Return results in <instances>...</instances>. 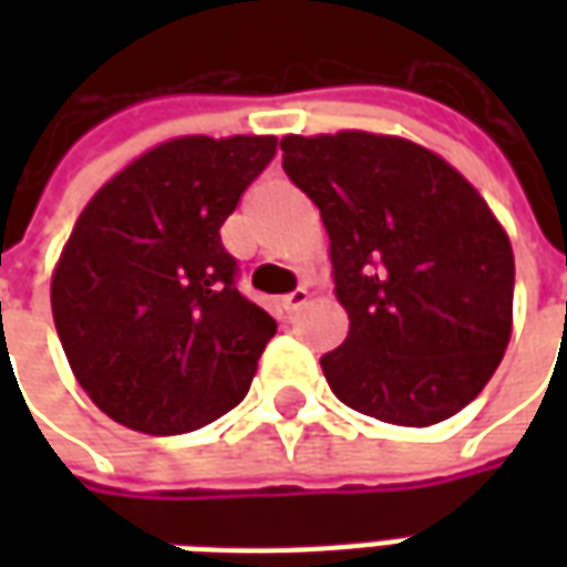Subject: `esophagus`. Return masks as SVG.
Segmentation results:
<instances>
[{
    "instance_id": "1",
    "label": "esophagus",
    "mask_w": 567,
    "mask_h": 567,
    "mask_svg": "<svg viewBox=\"0 0 567 567\" xmlns=\"http://www.w3.org/2000/svg\"><path fill=\"white\" fill-rule=\"evenodd\" d=\"M307 300H309L307 288H297V291H291V295H285L282 300H279V307H282V312H288V316H291V312H297V309L303 307Z\"/></svg>"
}]
</instances>
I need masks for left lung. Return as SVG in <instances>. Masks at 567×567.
Wrapping results in <instances>:
<instances>
[{
    "label": "left lung",
    "mask_w": 567,
    "mask_h": 567,
    "mask_svg": "<svg viewBox=\"0 0 567 567\" xmlns=\"http://www.w3.org/2000/svg\"><path fill=\"white\" fill-rule=\"evenodd\" d=\"M282 169L321 212L333 295L349 316L321 358L364 416L427 427L486 389L513 331V248L455 166L368 130L285 136Z\"/></svg>",
    "instance_id": "left-lung-1"
}]
</instances>
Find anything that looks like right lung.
<instances>
[{"label":"right lung","instance_id":"add662e5","mask_svg":"<svg viewBox=\"0 0 567 567\" xmlns=\"http://www.w3.org/2000/svg\"><path fill=\"white\" fill-rule=\"evenodd\" d=\"M272 154L276 136H178L81 209L51 309L75 380L117 425L185 434L246 398L276 321L236 291L218 230Z\"/></svg>","mask_w":567,"mask_h":567}]
</instances>
